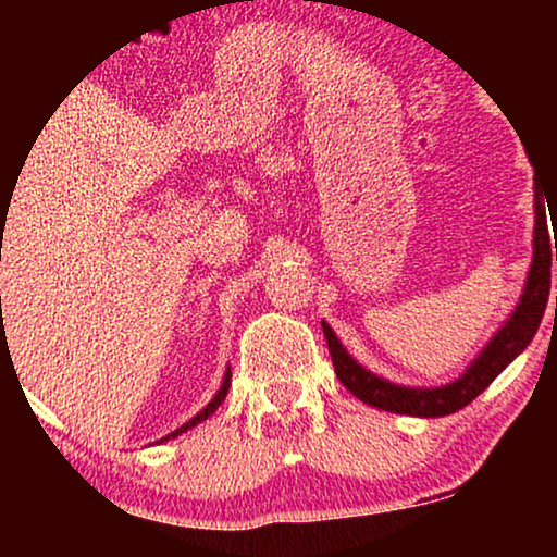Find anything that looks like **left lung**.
Masks as SVG:
<instances>
[{
    "mask_svg": "<svg viewBox=\"0 0 557 557\" xmlns=\"http://www.w3.org/2000/svg\"><path fill=\"white\" fill-rule=\"evenodd\" d=\"M542 190L545 188H540V185L534 183V257L532 267H529V277L527 285H523L519 306H516V311L510 314L508 322L492 335V341L484 345L482 354L471 361V367L466 369L456 382H450V385L403 387L395 385V382L382 380V376L363 369L359 361H354V356L343 348V343L337 341V335L332 332L330 324L322 322L337 380H341L356 398L369 403V406L374 408H382V411L408 413V417H447V413H456L458 408L469 406L479 393H484V389L492 385V380H495V376L500 374L529 343H532L534 332L540 330L542 314H545V306L549 298V267H553V253L557 261V235L555 230L553 235H549L547 230V212L545 201H542ZM553 242L556 243L555 247L552 246Z\"/></svg>",
    "mask_w": 557,
    "mask_h": 557,
    "instance_id": "8db88e82",
    "label": "left lung"
}]
</instances>
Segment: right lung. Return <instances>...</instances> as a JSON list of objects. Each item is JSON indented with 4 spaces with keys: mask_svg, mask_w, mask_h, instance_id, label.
Listing matches in <instances>:
<instances>
[{
    "mask_svg": "<svg viewBox=\"0 0 557 557\" xmlns=\"http://www.w3.org/2000/svg\"><path fill=\"white\" fill-rule=\"evenodd\" d=\"M230 376H233V372H230V369H227V372H225V380H222V387H220V389H216V395H214V398L207 403V408H201V411H198L194 419H190V421H185V424L181 426V430L170 432V434H168V437H162V440H159V443H168V440H172V437H177V434H183V432H188V430H190V426L201 424V421H207L209 417H212V413L216 411V408H220V403L227 398V389H230Z\"/></svg>",
    "mask_w": 557,
    "mask_h": 557,
    "instance_id": "add662e5",
    "label": "right lung"
}]
</instances>
